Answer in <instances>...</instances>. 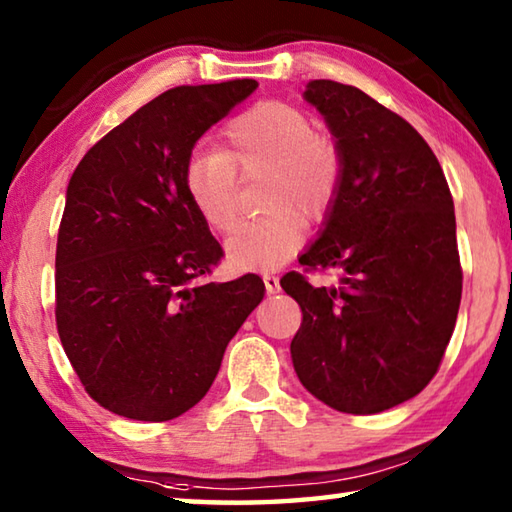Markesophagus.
<instances>
[{
  "label": "esophagus",
  "instance_id": "1",
  "mask_svg": "<svg viewBox=\"0 0 512 512\" xmlns=\"http://www.w3.org/2000/svg\"><path fill=\"white\" fill-rule=\"evenodd\" d=\"M264 287H266V293H271V296H273V293L280 291V280H277L273 273H266L264 275Z\"/></svg>",
  "mask_w": 512,
  "mask_h": 512
}]
</instances>
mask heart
Returning a JSON list of instances; mask_svg holds the SVG:
<instances>
[{
  "label": "heart",
  "instance_id": "obj_1",
  "mask_svg": "<svg viewBox=\"0 0 512 512\" xmlns=\"http://www.w3.org/2000/svg\"><path fill=\"white\" fill-rule=\"evenodd\" d=\"M343 153L309 115L284 101H259L225 126L223 146H201L185 162L183 183L198 216L228 232L239 216V180L266 173L264 219L241 223L225 241L228 262L264 271L287 262L305 241V221L323 219L343 185Z\"/></svg>",
  "mask_w": 512,
  "mask_h": 512
}]
</instances>
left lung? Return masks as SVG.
<instances>
[{"instance_id": "8db88e82", "label": "left lung", "mask_w": 512, "mask_h": 512, "mask_svg": "<svg viewBox=\"0 0 512 512\" xmlns=\"http://www.w3.org/2000/svg\"><path fill=\"white\" fill-rule=\"evenodd\" d=\"M305 101L343 153V185L300 257L336 268V287L287 273L302 309L291 359L302 386L336 411L368 415L418 395L438 372L461 305L454 201L429 144L409 121L336 81Z\"/></svg>"}]
</instances>
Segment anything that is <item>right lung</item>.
Wrapping results in <instances>:
<instances>
[{
	"label": "right lung",
	"mask_w": 512,
	"mask_h": 512,
	"mask_svg": "<svg viewBox=\"0 0 512 512\" xmlns=\"http://www.w3.org/2000/svg\"><path fill=\"white\" fill-rule=\"evenodd\" d=\"M255 90L253 79L167 90L101 137L72 173L56 246V325L103 409L142 422L192 409L264 298L253 273L196 282L223 248L183 183L194 144Z\"/></svg>",
	"instance_id": "right-lung-1"
}]
</instances>
